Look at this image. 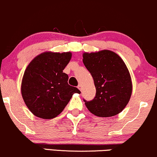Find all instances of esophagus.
I'll return each mask as SVG.
<instances>
[{"label":"esophagus","instance_id":"esophagus-1","mask_svg":"<svg viewBox=\"0 0 157 157\" xmlns=\"http://www.w3.org/2000/svg\"><path fill=\"white\" fill-rule=\"evenodd\" d=\"M78 89H79V90H81V91H82V85H81V84H78Z\"/></svg>","mask_w":157,"mask_h":157}]
</instances>
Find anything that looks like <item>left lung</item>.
<instances>
[{
	"mask_svg": "<svg viewBox=\"0 0 157 157\" xmlns=\"http://www.w3.org/2000/svg\"><path fill=\"white\" fill-rule=\"evenodd\" d=\"M83 63L92 75L96 96L86 107L100 117L117 115L126 107L132 93L131 75L123 60L110 50L84 52Z\"/></svg>",
	"mask_w": 157,
	"mask_h": 157,
	"instance_id": "obj_1",
	"label": "left lung"
}]
</instances>
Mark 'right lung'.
Wrapping results in <instances>:
<instances>
[{"label": "right lung", "instance_id": "obj_1", "mask_svg": "<svg viewBox=\"0 0 157 157\" xmlns=\"http://www.w3.org/2000/svg\"><path fill=\"white\" fill-rule=\"evenodd\" d=\"M71 57L70 52H45L26 67L21 82L22 97L37 117L53 119L63 111L73 93H81L68 84V75L63 73Z\"/></svg>", "mask_w": 157, "mask_h": 157}]
</instances>
